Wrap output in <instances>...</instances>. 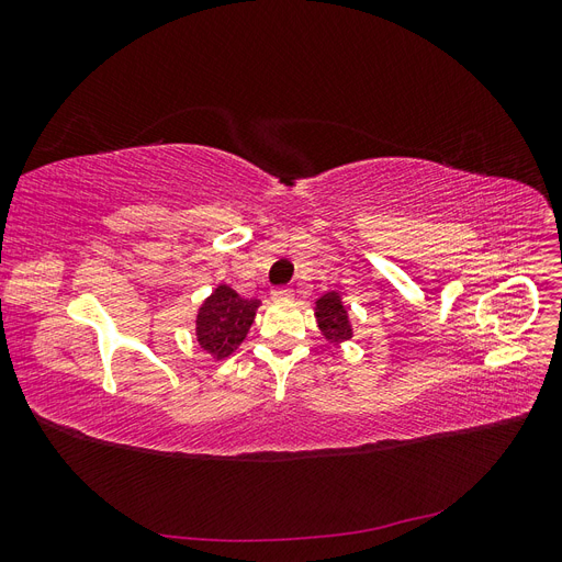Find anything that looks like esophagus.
Here are the masks:
<instances>
[{
	"label": "esophagus",
	"mask_w": 562,
	"mask_h": 562,
	"mask_svg": "<svg viewBox=\"0 0 562 562\" xmlns=\"http://www.w3.org/2000/svg\"><path fill=\"white\" fill-rule=\"evenodd\" d=\"M288 297H293V291H291V288H285V285L271 288V300H288Z\"/></svg>",
	"instance_id": "esophagus-1"
}]
</instances>
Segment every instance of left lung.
I'll return each instance as SVG.
<instances>
[{"label":"left lung","mask_w":562,"mask_h":562,"mask_svg":"<svg viewBox=\"0 0 562 562\" xmlns=\"http://www.w3.org/2000/svg\"><path fill=\"white\" fill-rule=\"evenodd\" d=\"M316 321H318V328H321L323 337H326L330 345L351 339L349 314H347L345 304H342V300H339L337 293L323 295L316 302Z\"/></svg>","instance_id":"8db88e82"}]
</instances>
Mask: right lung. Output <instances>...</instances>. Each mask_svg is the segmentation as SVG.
Returning a JSON list of instances; mask_svg holds the SVG:
<instances>
[{
    "label": "right lung",
    "instance_id": "add662e5",
    "mask_svg": "<svg viewBox=\"0 0 562 562\" xmlns=\"http://www.w3.org/2000/svg\"><path fill=\"white\" fill-rule=\"evenodd\" d=\"M260 300L241 297L229 285H217L215 293L201 304L196 316V339L213 359H227L244 342L252 326Z\"/></svg>",
    "mask_w": 562,
    "mask_h": 562
}]
</instances>
